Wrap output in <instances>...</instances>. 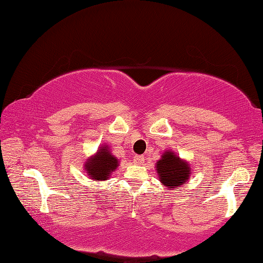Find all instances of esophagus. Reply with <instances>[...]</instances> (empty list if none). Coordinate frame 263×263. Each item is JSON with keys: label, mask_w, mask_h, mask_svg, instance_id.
Wrapping results in <instances>:
<instances>
[{"label": "esophagus", "mask_w": 263, "mask_h": 263, "mask_svg": "<svg viewBox=\"0 0 263 263\" xmlns=\"http://www.w3.org/2000/svg\"><path fill=\"white\" fill-rule=\"evenodd\" d=\"M143 162H144V156H143V155H136V156L134 157V163H135V164L141 165V164H143Z\"/></svg>", "instance_id": "esophagus-1"}]
</instances>
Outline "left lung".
<instances>
[{"mask_svg": "<svg viewBox=\"0 0 263 263\" xmlns=\"http://www.w3.org/2000/svg\"><path fill=\"white\" fill-rule=\"evenodd\" d=\"M156 171L162 185L169 190H176V187H180L187 182L191 167L187 162L169 150L163 153L161 160L157 161Z\"/></svg>", "mask_w": 263, "mask_h": 263, "instance_id": "left-lung-1", "label": "left lung"}]
</instances>
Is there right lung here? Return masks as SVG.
Masks as SVG:
<instances>
[{"label":"right lung","mask_w":263,"mask_h":263,"mask_svg":"<svg viewBox=\"0 0 263 263\" xmlns=\"http://www.w3.org/2000/svg\"><path fill=\"white\" fill-rule=\"evenodd\" d=\"M118 166V158L111 155L107 145L100 147L98 153L85 163V170L93 180H106Z\"/></svg>","instance_id":"right-lung-1"}]
</instances>
